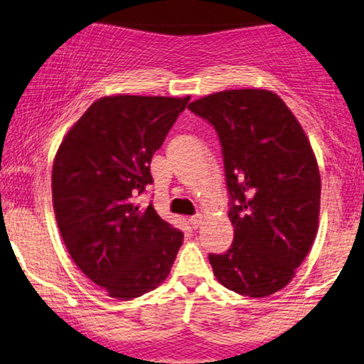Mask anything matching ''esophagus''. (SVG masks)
<instances>
[{"label":"esophagus","instance_id":"obj_1","mask_svg":"<svg viewBox=\"0 0 364 364\" xmlns=\"http://www.w3.org/2000/svg\"><path fill=\"white\" fill-rule=\"evenodd\" d=\"M201 220H203V216L195 215V216H190V218H188V223H190L193 228H198L201 225Z\"/></svg>","mask_w":364,"mask_h":364}]
</instances>
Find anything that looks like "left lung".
<instances>
[{
  "mask_svg": "<svg viewBox=\"0 0 364 364\" xmlns=\"http://www.w3.org/2000/svg\"><path fill=\"white\" fill-rule=\"evenodd\" d=\"M215 127L230 193L233 243L210 254L230 291L267 297L291 282L317 233L321 176L304 129L274 92L223 90L188 105Z\"/></svg>",
  "mask_w": 364,
  "mask_h": 364,
  "instance_id": "8db88e82",
  "label": "left lung"
}]
</instances>
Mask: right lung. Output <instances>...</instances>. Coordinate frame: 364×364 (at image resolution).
Instances as JSON below:
<instances>
[{"label": "right lung", "instance_id": "1", "mask_svg": "<svg viewBox=\"0 0 364 364\" xmlns=\"http://www.w3.org/2000/svg\"><path fill=\"white\" fill-rule=\"evenodd\" d=\"M188 100L121 94L95 100L55 156L52 196L63 243L114 299L158 287L183 243L178 228L136 198L153 183L151 159Z\"/></svg>", "mask_w": 364, "mask_h": 364}]
</instances>
